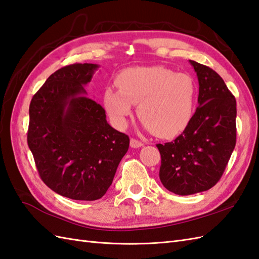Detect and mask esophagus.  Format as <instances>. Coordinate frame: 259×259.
Returning <instances> with one entry per match:
<instances>
[{
  "mask_svg": "<svg viewBox=\"0 0 259 259\" xmlns=\"http://www.w3.org/2000/svg\"><path fill=\"white\" fill-rule=\"evenodd\" d=\"M142 146H143V143L141 141H139V140L134 139V138H132V139L130 140V147L131 148L137 149V148H141Z\"/></svg>",
  "mask_w": 259,
  "mask_h": 259,
  "instance_id": "1",
  "label": "esophagus"
}]
</instances>
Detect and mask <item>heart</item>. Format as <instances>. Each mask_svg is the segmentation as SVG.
<instances>
[{
	"instance_id": "b5f03b06",
	"label": "heart",
	"mask_w": 259,
	"mask_h": 259,
	"mask_svg": "<svg viewBox=\"0 0 259 259\" xmlns=\"http://www.w3.org/2000/svg\"><path fill=\"white\" fill-rule=\"evenodd\" d=\"M119 90L108 87L104 106L117 127H124L138 105V116L144 127L160 138L181 134L191 122L195 107V85L189 75L176 74L160 66H139L121 71L117 77Z\"/></svg>"
}]
</instances>
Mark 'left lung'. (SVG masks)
Listing matches in <instances>:
<instances>
[{
  "label": "left lung",
  "instance_id": "1",
  "mask_svg": "<svg viewBox=\"0 0 259 259\" xmlns=\"http://www.w3.org/2000/svg\"><path fill=\"white\" fill-rule=\"evenodd\" d=\"M197 108L176 140L157 144L160 180L178 195L207 191L219 182L236 144V100L222 77L194 61Z\"/></svg>",
  "mask_w": 259,
  "mask_h": 259
}]
</instances>
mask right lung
<instances>
[{"instance_id":"right-lung-1","label":"right lung","mask_w":259,"mask_h":259,"mask_svg":"<svg viewBox=\"0 0 259 259\" xmlns=\"http://www.w3.org/2000/svg\"><path fill=\"white\" fill-rule=\"evenodd\" d=\"M97 64H73L47 78L29 105L28 148L43 182L77 201L102 197L129 149V137L107 122L87 97Z\"/></svg>"}]
</instances>
